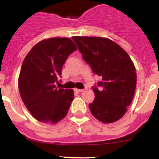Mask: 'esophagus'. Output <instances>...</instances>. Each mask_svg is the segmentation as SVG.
I'll list each match as a JSON object with an SVG mask.
<instances>
[{
    "instance_id": "esophagus-1",
    "label": "esophagus",
    "mask_w": 159,
    "mask_h": 159,
    "mask_svg": "<svg viewBox=\"0 0 159 159\" xmlns=\"http://www.w3.org/2000/svg\"><path fill=\"white\" fill-rule=\"evenodd\" d=\"M83 91H84V90H83V89H75V91H76V92H78V93L82 92Z\"/></svg>"
}]
</instances>
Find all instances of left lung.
I'll list each match as a JSON object with an SVG mask.
<instances>
[{
	"instance_id": "obj_1",
	"label": "left lung",
	"mask_w": 159,
	"mask_h": 159,
	"mask_svg": "<svg viewBox=\"0 0 159 159\" xmlns=\"http://www.w3.org/2000/svg\"><path fill=\"white\" fill-rule=\"evenodd\" d=\"M72 39L92 71L102 78L92 87L95 97L89 104L91 114L103 123L118 121L125 114L135 91L137 77L132 61L122 48L108 38Z\"/></svg>"
}]
</instances>
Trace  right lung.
Instances as JSON below:
<instances>
[{
  "instance_id": "obj_1",
  "label": "right lung",
  "mask_w": 159,
  "mask_h": 159,
  "mask_svg": "<svg viewBox=\"0 0 159 159\" xmlns=\"http://www.w3.org/2000/svg\"><path fill=\"white\" fill-rule=\"evenodd\" d=\"M77 50L68 38H52L35 44L24 60L18 79L20 97L32 116L56 124L68 114L74 99L72 89H58L63 65Z\"/></svg>"
}]
</instances>
